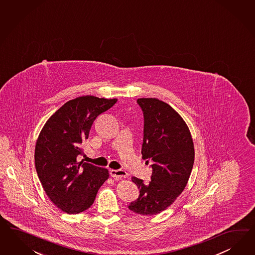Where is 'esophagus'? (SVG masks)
Segmentation results:
<instances>
[{"label": "esophagus", "instance_id": "34e87169", "mask_svg": "<svg viewBox=\"0 0 255 255\" xmlns=\"http://www.w3.org/2000/svg\"><path fill=\"white\" fill-rule=\"evenodd\" d=\"M110 175L114 179H117V180L124 179V178H127L128 176V174L125 170H122V169H111L110 170Z\"/></svg>", "mask_w": 255, "mask_h": 255}]
</instances>
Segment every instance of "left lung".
<instances>
[{
    "instance_id": "obj_1",
    "label": "left lung",
    "mask_w": 255,
    "mask_h": 255,
    "mask_svg": "<svg viewBox=\"0 0 255 255\" xmlns=\"http://www.w3.org/2000/svg\"><path fill=\"white\" fill-rule=\"evenodd\" d=\"M137 102L144 117L141 154L146 162H153V173L149 183L132 177L139 196L128 209L140 215H155L185 188L195 160L194 142L184 120L167 103L154 98Z\"/></svg>"
}]
</instances>
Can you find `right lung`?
<instances>
[{
    "label": "right lung",
    "mask_w": 255,
    "mask_h": 255,
    "mask_svg": "<svg viewBox=\"0 0 255 255\" xmlns=\"http://www.w3.org/2000/svg\"><path fill=\"white\" fill-rule=\"evenodd\" d=\"M117 99L83 96L66 102L44 124L35 145L34 160L39 180L47 197L69 214L88 210L97 193L109 178V171L78 162L82 142L99 115L109 110Z\"/></svg>",
    "instance_id": "add662e5"
}]
</instances>
